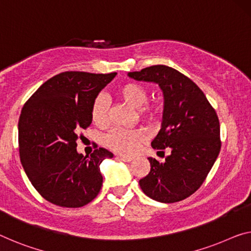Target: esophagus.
Segmentation results:
<instances>
[{"mask_svg": "<svg viewBox=\"0 0 251 251\" xmlns=\"http://www.w3.org/2000/svg\"><path fill=\"white\" fill-rule=\"evenodd\" d=\"M117 158H118L119 160L126 161V163H130V161H132V158H130V157H126V156H122V155H119V156H117Z\"/></svg>", "mask_w": 251, "mask_h": 251, "instance_id": "34e87169", "label": "esophagus"}]
</instances>
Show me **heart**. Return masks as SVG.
Instances as JSON below:
<instances>
[{
    "label": "heart",
    "mask_w": 251,
    "mask_h": 251,
    "mask_svg": "<svg viewBox=\"0 0 251 251\" xmlns=\"http://www.w3.org/2000/svg\"><path fill=\"white\" fill-rule=\"evenodd\" d=\"M118 99L126 105L136 109L140 119L148 122H156L161 117V107L156 103L145 104L148 100V91L141 84L128 82L117 88ZM91 118L95 126L104 128L109 123V103L103 95H98L92 104ZM146 140L141 130L114 129L105 137V144L114 151L122 155H131Z\"/></svg>",
    "instance_id": "heart-1"
}]
</instances>
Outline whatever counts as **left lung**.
I'll use <instances>...</instances> for the list:
<instances>
[{
  "label": "left lung",
  "mask_w": 251,
  "mask_h": 251,
  "mask_svg": "<svg viewBox=\"0 0 251 251\" xmlns=\"http://www.w3.org/2000/svg\"><path fill=\"white\" fill-rule=\"evenodd\" d=\"M128 76L156 83L163 91V121L151 146L172 151L164 163L148 158L151 168L139 185L157 202L182 201L199 190L219 156L221 140L217 112L201 88L174 68L155 65Z\"/></svg>",
  "instance_id": "1"
}]
</instances>
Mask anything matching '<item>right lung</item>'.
Here are the masks:
<instances>
[{"mask_svg": "<svg viewBox=\"0 0 251 251\" xmlns=\"http://www.w3.org/2000/svg\"><path fill=\"white\" fill-rule=\"evenodd\" d=\"M117 73L64 72L34 92L19 119V152L26 176L38 193L55 205L80 207L98 196L100 165L113 153L95 149L84 157L76 150L79 132L92 123L96 96Z\"/></svg>", "mask_w": 251, "mask_h": 251, "instance_id": "1", "label": "right lung"}]
</instances>
